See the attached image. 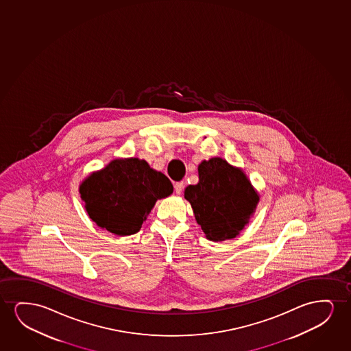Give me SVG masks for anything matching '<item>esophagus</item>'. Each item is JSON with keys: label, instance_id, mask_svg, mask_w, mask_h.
I'll return each mask as SVG.
<instances>
[{"label": "esophagus", "instance_id": "esophagus-1", "mask_svg": "<svg viewBox=\"0 0 351 351\" xmlns=\"http://www.w3.org/2000/svg\"><path fill=\"white\" fill-rule=\"evenodd\" d=\"M183 188H184V183L176 182L175 183V192L176 194H181L183 192Z\"/></svg>", "mask_w": 351, "mask_h": 351}]
</instances>
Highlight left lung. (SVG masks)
Masks as SVG:
<instances>
[{
    "label": "left lung",
    "mask_w": 351,
    "mask_h": 351,
    "mask_svg": "<svg viewBox=\"0 0 351 351\" xmlns=\"http://www.w3.org/2000/svg\"><path fill=\"white\" fill-rule=\"evenodd\" d=\"M197 173V184L184 191L197 224L208 240L234 239L253 215L258 193L240 169L218 157L199 164Z\"/></svg>",
    "instance_id": "8db88e82"
}]
</instances>
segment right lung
<instances>
[{"label": "right lung", "instance_id": "obj_1", "mask_svg": "<svg viewBox=\"0 0 351 351\" xmlns=\"http://www.w3.org/2000/svg\"><path fill=\"white\" fill-rule=\"evenodd\" d=\"M173 191L164 173L138 158L115 159L80 186L92 221L120 236L138 232L156 202Z\"/></svg>", "mask_w": 351, "mask_h": 351}]
</instances>
